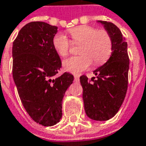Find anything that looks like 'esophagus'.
Returning a JSON list of instances; mask_svg holds the SVG:
<instances>
[{"label":"esophagus","instance_id":"esophagus-1","mask_svg":"<svg viewBox=\"0 0 146 146\" xmlns=\"http://www.w3.org/2000/svg\"><path fill=\"white\" fill-rule=\"evenodd\" d=\"M74 80L76 81V82H78L80 80V76H74Z\"/></svg>","mask_w":146,"mask_h":146}]
</instances>
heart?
Returning a JSON list of instances; mask_svg holds the SVG:
<instances>
[{
    "label": "heart",
    "instance_id": "obj_1",
    "mask_svg": "<svg viewBox=\"0 0 146 146\" xmlns=\"http://www.w3.org/2000/svg\"><path fill=\"white\" fill-rule=\"evenodd\" d=\"M72 42L80 45V56L63 61L62 66L68 72L79 74L88 70L92 62L95 66H102L110 59L113 52V39L106 30H98L91 26H80L70 30ZM71 40L63 33L55 35L53 46L58 54L65 57L70 52Z\"/></svg>",
    "mask_w": 146,
    "mask_h": 146
}]
</instances>
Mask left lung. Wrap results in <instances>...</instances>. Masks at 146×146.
Masks as SVG:
<instances>
[{
  "label": "left lung",
  "instance_id": "left-lung-1",
  "mask_svg": "<svg viewBox=\"0 0 146 146\" xmlns=\"http://www.w3.org/2000/svg\"><path fill=\"white\" fill-rule=\"evenodd\" d=\"M98 23L112 36L113 52L110 59L94 71L96 78L88 80L83 75L80 81L87 116L104 121L116 115L124 100L128 84L129 57L127 44L119 28L106 21Z\"/></svg>",
  "mask_w": 146,
  "mask_h": 146
}]
</instances>
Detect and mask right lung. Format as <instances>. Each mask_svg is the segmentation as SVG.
Returning a JSON list of instances; mask_svg holds the SVG:
<instances>
[{"label":"right lung","instance_id":"right-lung-1","mask_svg":"<svg viewBox=\"0 0 146 146\" xmlns=\"http://www.w3.org/2000/svg\"><path fill=\"white\" fill-rule=\"evenodd\" d=\"M58 27L44 22H31L19 32L12 47V75L21 102L36 123L56 124L62 116V98L73 81L64 73L54 78L62 67L53 46Z\"/></svg>","mask_w":146,"mask_h":146}]
</instances>
